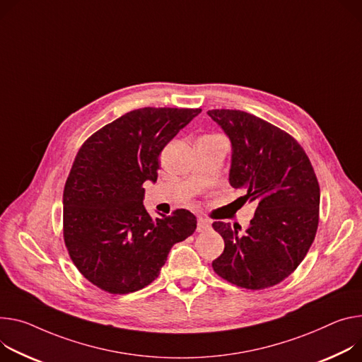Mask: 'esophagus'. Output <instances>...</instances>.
Listing matches in <instances>:
<instances>
[{"mask_svg":"<svg viewBox=\"0 0 362 362\" xmlns=\"http://www.w3.org/2000/svg\"><path fill=\"white\" fill-rule=\"evenodd\" d=\"M211 228V222L205 218H199L198 219V233H205Z\"/></svg>","mask_w":362,"mask_h":362,"instance_id":"obj_1","label":"esophagus"}]
</instances>
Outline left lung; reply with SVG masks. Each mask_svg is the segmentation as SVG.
<instances>
[{
	"instance_id": "obj_1",
	"label": "left lung",
	"mask_w": 362,
	"mask_h": 362,
	"mask_svg": "<svg viewBox=\"0 0 362 362\" xmlns=\"http://www.w3.org/2000/svg\"><path fill=\"white\" fill-rule=\"evenodd\" d=\"M233 144L229 185L257 209L250 226L216 221L223 252L212 261L223 280L248 290L273 287L306 257L319 223L320 189L303 147L286 131L240 110H211Z\"/></svg>"
}]
</instances>
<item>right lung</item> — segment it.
Instances as JSON below:
<instances>
[{"instance_id": "1", "label": "right lung", "mask_w": 362, "mask_h": 362, "mask_svg": "<svg viewBox=\"0 0 362 362\" xmlns=\"http://www.w3.org/2000/svg\"><path fill=\"white\" fill-rule=\"evenodd\" d=\"M201 108H140L93 133L79 148L63 190V240L79 273L111 294L148 286L170 248L196 229L176 209L151 218L146 180H157L158 156Z\"/></svg>"}]
</instances>
